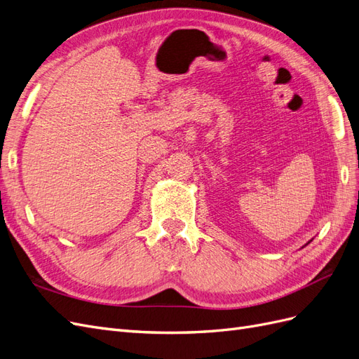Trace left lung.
<instances>
[{"mask_svg":"<svg viewBox=\"0 0 359 359\" xmlns=\"http://www.w3.org/2000/svg\"><path fill=\"white\" fill-rule=\"evenodd\" d=\"M310 241H311V240H310ZM310 241H309V243H310ZM309 243H307V244H309Z\"/></svg>","mask_w":359,"mask_h":359,"instance_id":"1","label":"left lung"}]
</instances>
